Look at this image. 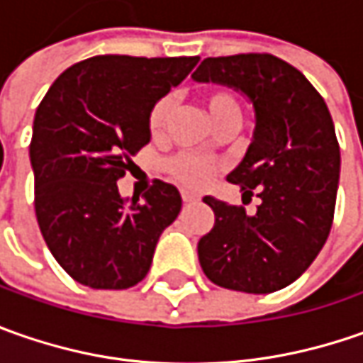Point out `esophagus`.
<instances>
[{"mask_svg": "<svg viewBox=\"0 0 363 363\" xmlns=\"http://www.w3.org/2000/svg\"><path fill=\"white\" fill-rule=\"evenodd\" d=\"M182 200H184L186 203L200 202V196H198V194H194V191H188V189H184V191H182Z\"/></svg>", "mask_w": 363, "mask_h": 363, "instance_id": "obj_1", "label": "esophagus"}]
</instances>
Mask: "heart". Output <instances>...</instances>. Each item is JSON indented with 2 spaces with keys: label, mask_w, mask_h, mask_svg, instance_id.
<instances>
[{
  "label": "heart",
  "mask_w": 363,
  "mask_h": 363,
  "mask_svg": "<svg viewBox=\"0 0 363 363\" xmlns=\"http://www.w3.org/2000/svg\"><path fill=\"white\" fill-rule=\"evenodd\" d=\"M203 106H206V113H208V117L212 121V125L222 119V117H228V115L238 117V103H236V99L224 91L208 92L203 96ZM169 115H172V99H167V96L160 99L155 105L149 108L147 129L151 133V137H161L163 135L165 127H167V121H169ZM167 172L184 188L200 189L212 182V177L218 172V165L216 161L202 157V155L179 153V155H175V157L167 161Z\"/></svg>",
  "instance_id": "obj_1"
}]
</instances>
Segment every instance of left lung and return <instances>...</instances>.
<instances>
[{"label":"left lung","instance_id":"obj_1","mask_svg":"<svg viewBox=\"0 0 363 363\" xmlns=\"http://www.w3.org/2000/svg\"><path fill=\"white\" fill-rule=\"evenodd\" d=\"M191 78L234 89L255 108L252 141L226 179L260 198L255 214L203 198L216 222L198 242L202 271L232 291H279L309 269L331 230L342 157L328 105L272 54L206 58Z\"/></svg>","mask_w":363,"mask_h":363}]
</instances>
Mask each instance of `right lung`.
<instances>
[{
    "label": "right lung",
    "mask_w": 363,
    "mask_h": 363,
    "mask_svg": "<svg viewBox=\"0 0 363 363\" xmlns=\"http://www.w3.org/2000/svg\"><path fill=\"white\" fill-rule=\"evenodd\" d=\"M198 60L94 56L64 70L38 106L30 143L35 218L50 252L80 285L143 281L161 232L179 214L172 184L155 179L143 198H121L117 182L151 141L149 108Z\"/></svg>",
    "instance_id": "1"
}]
</instances>
